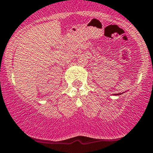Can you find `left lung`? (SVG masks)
I'll list each match as a JSON object with an SVG mask.
<instances>
[{
  "mask_svg": "<svg viewBox=\"0 0 153 153\" xmlns=\"http://www.w3.org/2000/svg\"><path fill=\"white\" fill-rule=\"evenodd\" d=\"M120 94H121V93H120V94H117V95H120Z\"/></svg>",
  "mask_w": 153,
  "mask_h": 153,
  "instance_id": "1",
  "label": "left lung"
}]
</instances>
